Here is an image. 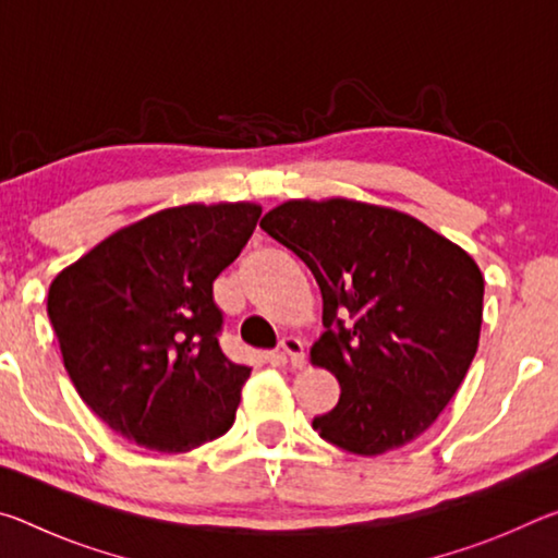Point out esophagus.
I'll return each instance as SVG.
<instances>
[{
  "mask_svg": "<svg viewBox=\"0 0 558 558\" xmlns=\"http://www.w3.org/2000/svg\"><path fill=\"white\" fill-rule=\"evenodd\" d=\"M280 349L282 354H286L290 359L292 366H302V362H305V347H302V342L298 337H282L280 339Z\"/></svg>",
  "mask_w": 558,
  "mask_h": 558,
  "instance_id": "obj_1",
  "label": "esophagus"
}]
</instances>
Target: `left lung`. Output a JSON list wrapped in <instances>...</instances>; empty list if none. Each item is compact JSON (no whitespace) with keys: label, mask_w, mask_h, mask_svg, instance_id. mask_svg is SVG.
Instances as JSON below:
<instances>
[{"label":"left lung","mask_w":558,"mask_h":558,"mask_svg":"<svg viewBox=\"0 0 558 558\" xmlns=\"http://www.w3.org/2000/svg\"><path fill=\"white\" fill-rule=\"evenodd\" d=\"M260 229L313 270L323 292L325 332L310 356L342 393L313 428L356 456L426 433L477 352V263L409 214L349 199L286 202Z\"/></svg>","instance_id":"1"}]
</instances>
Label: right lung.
<instances>
[{"label":"right lung","mask_w":558,"mask_h":558,"mask_svg":"<svg viewBox=\"0 0 558 558\" xmlns=\"http://www.w3.org/2000/svg\"><path fill=\"white\" fill-rule=\"evenodd\" d=\"M256 204H186L112 233L49 288L65 372L108 426L186 452L233 426L251 376L221 352L214 280L239 258Z\"/></svg>","instance_id":"right-lung-1"}]
</instances>
